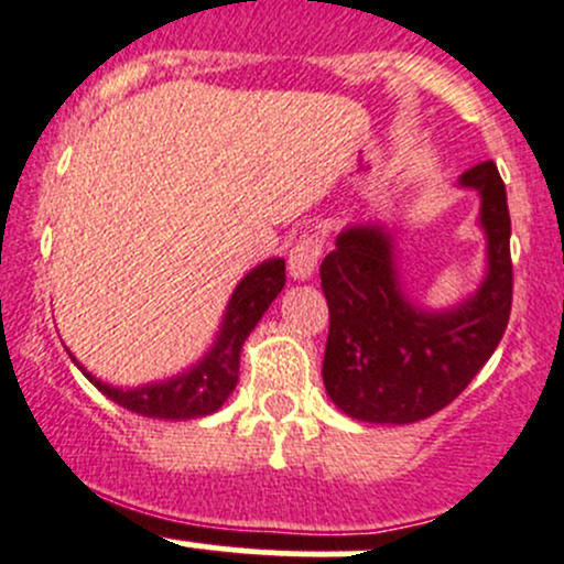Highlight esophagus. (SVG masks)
<instances>
[{"mask_svg": "<svg viewBox=\"0 0 564 564\" xmlns=\"http://www.w3.org/2000/svg\"><path fill=\"white\" fill-rule=\"evenodd\" d=\"M319 256H323V239L317 234H304L288 256V271L293 280L304 282L317 271Z\"/></svg>", "mask_w": 564, "mask_h": 564, "instance_id": "34e87169", "label": "esophagus"}]
</instances>
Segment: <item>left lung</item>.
I'll return each instance as SVG.
<instances>
[{"label": "left lung", "mask_w": 564, "mask_h": 564, "mask_svg": "<svg viewBox=\"0 0 564 564\" xmlns=\"http://www.w3.org/2000/svg\"><path fill=\"white\" fill-rule=\"evenodd\" d=\"M481 198L487 271L468 299L425 308L398 274L395 234L357 223L336 236L319 265L330 308L323 381L347 416L371 425H411L449 405L498 349L511 314V217L498 166L484 161L459 174Z\"/></svg>", "instance_id": "1"}]
</instances>
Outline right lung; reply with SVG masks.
<instances>
[{"mask_svg": "<svg viewBox=\"0 0 564 564\" xmlns=\"http://www.w3.org/2000/svg\"><path fill=\"white\" fill-rule=\"evenodd\" d=\"M284 288V260L271 258L256 265L245 280L236 284L228 299L226 314H223L220 330H217L212 347L204 352L202 360L193 362L177 377L161 381H150L142 387H112L107 381L96 379L77 362L69 352L75 366L86 373L94 387H99L110 401H115L131 414L153 416V420H198V416L215 414L239 381V357L247 336L256 330L271 301Z\"/></svg>", "mask_w": 564, "mask_h": 564, "instance_id": "obj_1", "label": "right lung"}]
</instances>
